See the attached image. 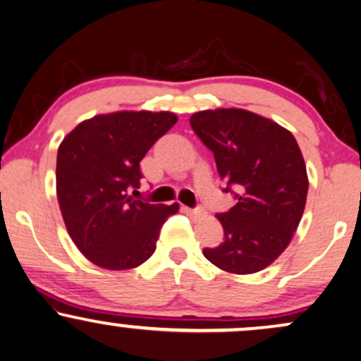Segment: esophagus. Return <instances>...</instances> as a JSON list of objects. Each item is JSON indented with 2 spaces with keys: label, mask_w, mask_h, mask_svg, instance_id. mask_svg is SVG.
<instances>
[{
  "label": "esophagus",
  "mask_w": 361,
  "mask_h": 361,
  "mask_svg": "<svg viewBox=\"0 0 361 361\" xmlns=\"http://www.w3.org/2000/svg\"><path fill=\"white\" fill-rule=\"evenodd\" d=\"M183 212L188 213L190 216H202V214H203V209H202V208H188V207H183Z\"/></svg>",
  "instance_id": "34e87169"
}]
</instances>
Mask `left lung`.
<instances>
[{
	"mask_svg": "<svg viewBox=\"0 0 361 361\" xmlns=\"http://www.w3.org/2000/svg\"><path fill=\"white\" fill-rule=\"evenodd\" d=\"M191 128L214 154L225 191L236 204L216 214L225 240L203 255L214 267L252 275L290 245L305 212L308 175L295 136L278 123L241 108L198 111Z\"/></svg>",
	"mask_w": 361,
	"mask_h": 361,
	"instance_id": "left-lung-1",
	"label": "left lung"
}]
</instances>
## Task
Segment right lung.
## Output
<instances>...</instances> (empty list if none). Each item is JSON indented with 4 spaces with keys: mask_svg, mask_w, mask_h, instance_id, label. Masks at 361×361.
I'll use <instances>...</instances> for the list:
<instances>
[{
    "mask_svg": "<svg viewBox=\"0 0 361 361\" xmlns=\"http://www.w3.org/2000/svg\"><path fill=\"white\" fill-rule=\"evenodd\" d=\"M176 121L170 111L108 113L81 121L61 141L59 209L73 243L91 263L130 270L154 253L163 223L180 204L141 202L130 190L140 188L141 159Z\"/></svg>",
    "mask_w": 361,
    "mask_h": 361,
    "instance_id": "right-lung-1",
    "label": "right lung"
}]
</instances>
